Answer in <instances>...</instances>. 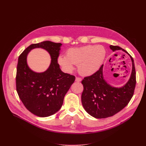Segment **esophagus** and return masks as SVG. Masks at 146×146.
Listing matches in <instances>:
<instances>
[{
	"instance_id": "1",
	"label": "esophagus",
	"mask_w": 146,
	"mask_h": 146,
	"mask_svg": "<svg viewBox=\"0 0 146 146\" xmlns=\"http://www.w3.org/2000/svg\"><path fill=\"white\" fill-rule=\"evenodd\" d=\"M81 80H82V78H80V77H77L76 78V81L77 82H81Z\"/></svg>"
}]
</instances>
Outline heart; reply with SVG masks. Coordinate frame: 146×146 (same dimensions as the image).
Segmentation results:
<instances>
[{
  "label": "heart",
  "mask_w": 146,
  "mask_h": 146,
  "mask_svg": "<svg viewBox=\"0 0 146 146\" xmlns=\"http://www.w3.org/2000/svg\"><path fill=\"white\" fill-rule=\"evenodd\" d=\"M106 56V50L102 46H86L72 48L66 55H60L58 62L65 71L71 72L74 66L83 76H90L98 71L102 65Z\"/></svg>",
  "instance_id": "obj_1"
}]
</instances>
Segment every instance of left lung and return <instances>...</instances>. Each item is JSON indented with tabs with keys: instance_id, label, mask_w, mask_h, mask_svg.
<instances>
[{
	"instance_id": "1",
	"label": "left lung",
	"mask_w": 146,
	"mask_h": 146,
	"mask_svg": "<svg viewBox=\"0 0 146 146\" xmlns=\"http://www.w3.org/2000/svg\"><path fill=\"white\" fill-rule=\"evenodd\" d=\"M114 52L125 50L117 46H110ZM132 61L130 78L125 86L117 88L112 87L104 79L103 65L94 74L85 77L82 81L83 91L82 103L86 111L94 117L101 119L112 116L128 105L133 96L136 86V71L134 61Z\"/></svg>"
}]
</instances>
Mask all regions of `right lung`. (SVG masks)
<instances>
[{
  "mask_svg": "<svg viewBox=\"0 0 146 146\" xmlns=\"http://www.w3.org/2000/svg\"><path fill=\"white\" fill-rule=\"evenodd\" d=\"M61 43L43 41L32 44L19 55L16 76V91L29 111L39 117H47L61 108L64 96L74 82V76L64 73L58 58ZM42 48L50 53L51 63L45 72L36 73L28 67L27 55L34 48Z\"/></svg>",
  "mask_w": 146,
  "mask_h": 146,
  "instance_id": "1",
  "label": "right lung"
}]
</instances>
